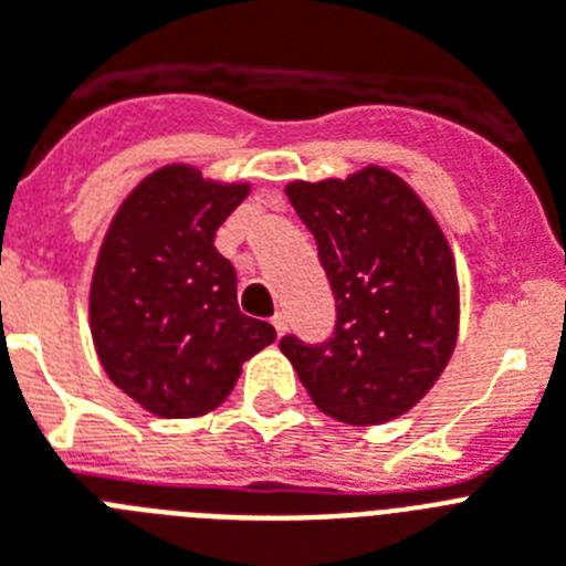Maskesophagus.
<instances>
[{"mask_svg":"<svg viewBox=\"0 0 566 566\" xmlns=\"http://www.w3.org/2000/svg\"><path fill=\"white\" fill-rule=\"evenodd\" d=\"M272 324H274V329H277V335H283V333H286L289 321H286V315H283V312H280V315H274V317H272Z\"/></svg>","mask_w":566,"mask_h":566,"instance_id":"1","label":"esophagus"}]
</instances>
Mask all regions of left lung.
I'll list each match as a JSON object with an SVG mask.
<instances>
[{"label":"left lung","instance_id":"obj_1","mask_svg":"<svg viewBox=\"0 0 566 566\" xmlns=\"http://www.w3.org/2000/svg\"><path fill=\"white\" fill-rule=\"evenodd\" d=\"M286 196L317 242L335 294L324 344L286 335L283 356L326 417L381 424L442 376L460 326L454 254L408 181L385 167L292 181Z\"/></svg>","mask_w":566,"mask_h":566}]
</instances>
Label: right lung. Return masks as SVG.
<instances>
[{"label":"right lung","mask_w":566,"mask_h":566,"mask_svg":"<svg viewBox=\"0 0 566 566\" xmlns=\"http://www.w3.org/2000/svg\"><path fill=\"white\" fill-rule=\"evenodd\" d=\"M249 185L167 165L126 196L97 254L88 321L112 385L165 419L202 417L269 347L272 324L242 315L237 272L213 249Z\"/></svg>","instance_id":"1"}]
</instances>
